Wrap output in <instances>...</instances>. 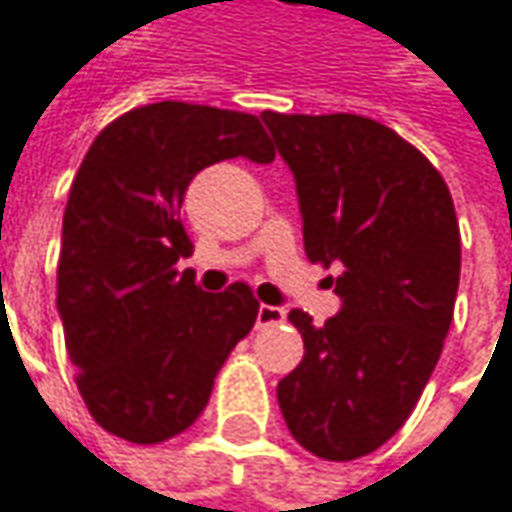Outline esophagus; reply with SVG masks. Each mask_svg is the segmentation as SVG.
<instances>
[{"label":"esophagus","mask_w":512,"mask_h":512,"mask_svg":"<svg viewBox=\"0 0 512 512\" xmlns=\"http://www.w3.org/2000/svg\"><path fill=\"white\" fill-rule=\"evenodd\" d=\"M286 321V312L280 309V306H269V303H260V309H257V329H263V326H275V323Z\"/></svg>","instance_id":"esophagus-1"}]
</instances>
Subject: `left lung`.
<instances>
[{
  "mask_svg": "<svg viewBox=\"0 0 512 512\" xmlns=\"http://www.w3.org/2000/svg\"><path fill=\"white\" fill-rule=\"evenodd\" d=\"M295 174L303 246L341 266L344 306L315 329L292 309L303 361L278 384L300 447L326 461L369 456L404 427L453 323L461 232L438 168L361 114H260Z\"/></svg>",
  "mask_w": 512,
  "mask_h": 512,
  "instance_id": "8db88e82",
  "label": "left lung"
}]
</instances>
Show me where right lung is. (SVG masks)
<instances>
[{"label": "right lung", "mask_w": 512, "mask_h": 512, "mask_svg": "<svg viewBox=\"0 0 512 512\" xmlns=\"http://www.w3.org/2000/svg\"><path fill=\"white\" fill-rule=\"evenodd\" d=\"M272 163L255 114L151 102L108 123L71 183L56 266V309L77 389L105 433L160 444L206 410L214 378L257 321L252 286L209 295L177 260L191 177L212 163Z\"/></svg>", "instance_id": "1"}]
</instances>
